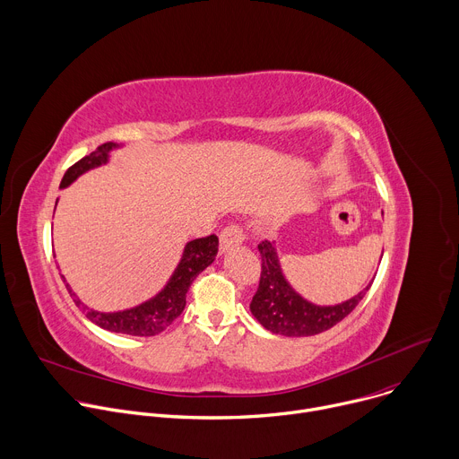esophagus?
<instances>
[{
    "label": "esophagus",
    "mask_w": 459,
    "mask_h": 459,
    "mask_svg": "<svg viewBox=\"0 0 459 459\" xmlns=\"http://www.w3.org/2000/svg\"><path fill=\"white\" fill-rule=\"evenodd\" d=\"M241 241H243V232L236 225H230V227L223 229L221 234H220V248H221V252H227L232 247L241 245Z\"/></svg>",
    "instance_id": "34e87169"
}]
</instances>
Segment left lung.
Listing matches in <instances>:
<instances>
[{
	"label": "left lung",
	"instance_id": "left-lung-1",
	"mask_svg": "<svg viewBox=\"0 0 459 459\" xmlns=\"http://www.w3.org/2000/svg\"><path fill=\"white\" fill-rule=\"evenodd\" d=\"M257 248L261 254V280L250 312L273 334L303 338L333 329L358 307L374 281L342 303L317 305L303 298L285 278L276 241H264Z\"/></svg>",
	"mask_w": 459,
	"mask_h": 459
}]
</instances>
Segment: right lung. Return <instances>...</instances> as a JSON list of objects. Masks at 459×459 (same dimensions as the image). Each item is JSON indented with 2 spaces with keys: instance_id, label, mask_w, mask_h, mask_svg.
Wrapping results in <instances>:
<instances>
[{
  "instance_id": "right-lung-1",
  "label": "right lung",
  "mask_w": 459,
  "mask_h": 459,
  "mask_svg": "<svg viewBox=\"0 0 459 459\" xmlns=\"http://www.w3.org/2000/svg\"><path fill=\"white\" fill-rule=\"evenodd\" d=\"M121 147H123L121 143H114V142L100 145L94 152L82 158L78 163H74L67 172H65L59 183V188H67L85 172L107 165L110 161L112 152ZM216 254H218V238L214 234L185 243L178 265L170 274V278L167 280V283L163 285V289L136 307L116 310V312H100L87 307L73 290V287L67 283V280H65V276H61V280L65 287H67L71 298L74 299L76 307H80L85 312V316L92 323L101 326V329L117 333V334H128V336H156L163 333L167 326L183 312L188 287L192 285L195 276L204 273L209 265H212Z\"/></svg>"
}]
</instances>
